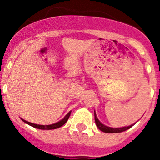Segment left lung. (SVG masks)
<instances>
[{"instance_id":"8db88e82","label":"left lung","mask_w":160,"mask_h":160,"mask_svg":"<svg viewBox=\"0 0 160 160\" xmlns=\"http://www.w3.org/2000/svg\"><path fill=\"white\" fill-rule=\"evenodd\" d=\"M95 124H96L98 128H99L101 131L105 132V133H120V132L125 131L126 129H129L130 127H132V125H130V126H128V127H123V128H116V129H114V128H110V127L105 126V125H104V124H101V123L99 121V119H97L96 114H95Z\"/></svg>"}]
</instances>
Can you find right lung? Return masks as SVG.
I'll list each match as a JSON object with an SVG mask.
<instances>
[{"label": "right lung", "mask_w": 160, "mask_h": 160, "mask_svg": "<svg viewBox=\"0 0 160 160\" xmlns=\"http://www.w3.org/2000/svg\"><path fill=\"white\" fill-rule=\"evenodd\" d=\"M70 115V112H69L67 114H66V116L62 119V120H60V122H58V123H55L54 124H51V125H40V124H32V123H30V122H27L26 120H24L22 119L24 122H26V124H30L31 126L35 127V128H37V129H57V128H60L61 127L62 125L67 122L68 119H69V117Z\"/></svg>", "instance_id": "obj_1"}]
</instances>
